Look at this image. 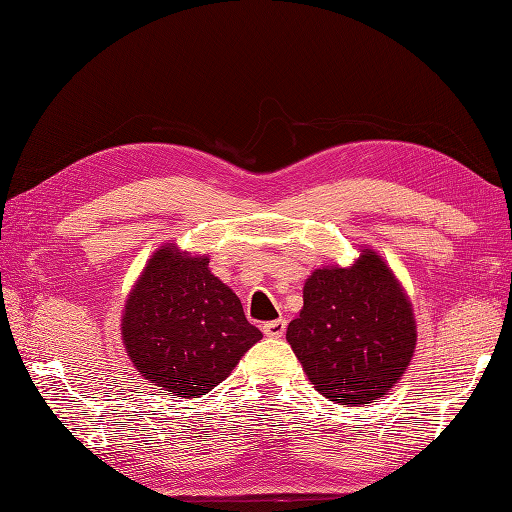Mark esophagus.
Returning <instances> with one entry per match:
<instances>
[{
  "mask_svg": "<svg viewBox=\"0 0 512 512\" xmlns=\"http://www.w3.org/2000/svg\"><path fill=\"white\" fill-rule=\"evenodd\" d=\"M262 334L269 338H282L286 334V321L278 319V321H269L262 325Z\"/></svg>",
  "mask_w": 512,
  "mask_h": 512,
  "instance_id": "1",
  "label": "esophagus"
}]
</instances>
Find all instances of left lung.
<instances>
[{"mask_svg":"<svg viewBox=\"0 0 512 512\" xmlns=\"http://www.w3.org/2000/svg\"><path fill=\"white\" fill-rule=\"evenodd\" d=\"M286 340L323 396L342 405L377 403L403 377L416 349V319L383 258L362 250L349 269H316Z\"/></svg>","mask_w":512,"mask_h":512,"instance_id":"1","label":"left lung"}]
</instances>
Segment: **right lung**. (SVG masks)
Segmentation results:
<instances>
[{
	"instance_id": "add662e5",
	"label": "right lung",
	"mask_w": 512,
	"mask_h": 512,
	"mask_svg": "<svg viewBox=\"0 0 512 512\" xmlns=\"http://www.w3.org/2000/svg\"><path fill=\"white\" fill-rule=\"evenodd\" d=\"M262 338L209 256L161 245L124 303L122 342L144 379L172 396L209 394Z\"/></svg>"
}]
</instances>
